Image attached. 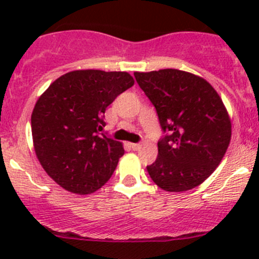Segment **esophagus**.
I'll return each instance as SVG.
<instances>
[{
	"instance_id": "esophagus-1",
	"label": "esophagus",
	"mask_w": 259,
	"mask_h": 259,
	"mask_svg": "<svg viewBox=\"0 0 259 259\" xmlns=\"http://www.w3.org/2000/svg\"><path fill=\"white\" fill-rule=\"evenodd\" d=\"M130 148H132L133 150H139V149L142 148V144H135V143H133V144H130Z\"/></svg>"
}]
</instances>
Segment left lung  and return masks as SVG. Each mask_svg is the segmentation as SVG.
<instances>
[{
	"label": "left lung",
	"mask_w": 259,
	"mask_h": 259,
	"mask_svg": "<svg viewBox=\"0 0 259 259\" xmlns=\"http://www.w3.org/2000/svg\"><path fill=\"white\" fill-rule=\"evenodd\" d=\"M134 76L165 133L158 142V158L146 166L149 176L166 192L198 187L221 164L231 142V119L221 96L207 80L182 70Z\"/></svg>",
	"instance_id": "left-lung-1"
}]
</instances>
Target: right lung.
Returning <instances> with one entry per match:
<instances>
[{"label":"right lung","instance_id":"add662e5","mask_svg":"<svg viewBox=\"0 0 259 259\" xmlns=\"http://www.w3.org/2000/svg\"><path fill=\"white\" fill-rule=\"evenodd\" d=\"M133 85L127 72L75 70L38 98L31 115L33 148L60 187L85 195L110 179L124 148L99 132L105 126L106 108Z\"/></svg>","mask_w":259,"mask_h":259}]
</instances>
